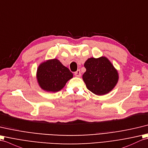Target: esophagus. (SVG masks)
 <instances>
[{"label": "esophagus", "instance_id": "34e87169", "mask_svg": "<svg viewBox=\"0 0 148 148\" xmlns=\"http://www.w3.org/2000/svg\"><path fill=\"white\" fill-rule=\"evenodd\" d=\"M75 75L77 77H80L81 76V72L80 70H78L77 71L75 72Z\"/></svg>", "mask_w": 148, "mask_h": 148}]
</instances>
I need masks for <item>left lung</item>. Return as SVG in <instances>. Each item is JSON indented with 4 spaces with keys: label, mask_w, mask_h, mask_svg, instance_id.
<instances>
[{
    "label": "left lung",
    "mask_w": 148,
    "mask_h": 148,
    "mask_svg": "<svg viewBox=\"0 0 148 148\" xmlns=\"http://www.w3.org/2000/svg\"><path fill=\"white\" fill-rule=\"evenodd\" d=\"M84 66L86 71L83 80L88 89L97 96L108 94L119 82V72L106 57L88 58Z\"/></svg>",
    "instance_id": "left-lung-1"
}]
</instances>
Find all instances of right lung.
<instances>
[{
	"label": "right lung",
	"mask_w": 148,
	"mask_h": 148,
	"mask_svg": "<svg viewBox=\"0 0 148 148\" xmlns=\"http://www.w3.org/2000/svg\"><path fill=\"white\" fill-rule=\"evenodd\" d=\"M73 77V75L70 70L56 58L41 63L36 73L39 87L48 92L61 90Z\"/></svg>",
	"instance_id": "right-lung-1"
}]
</instances>
